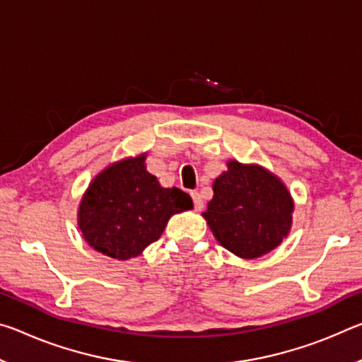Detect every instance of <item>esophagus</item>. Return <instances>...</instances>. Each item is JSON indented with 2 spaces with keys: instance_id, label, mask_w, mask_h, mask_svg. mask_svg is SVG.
Returning a JSON list of instances; mask_svg holds the SVG:
<instances>
[{
  "instance_id": "obj_1",
  "label": "esophagus",
  "mask_w": 362,
  "mask_h": 362,
  "mask_svg": "<svg viewBox=\"0 0 362 362\" xmlns=\"http://www.w3.org/2000/svg\"><path fill=\"white\" fill-rule=\"evenodd\" d=\"M192 199H193V206H194L196 211L203 209L204 203H203V198H201V194L198 192H192Z\"/></svg>"
}]
</instances>
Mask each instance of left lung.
<instances>
[{"label": "left lung", "instance_id": "8db88e82", "mask_svg": "<svg viewBox=\"0 0 362 362\" xmlns=\"http://www.w3.org/2000/svg\"><path fill=\"white\" fill-rule=\"evenodd\" d=\"M292 211L289 192L273 174L230 161L228 170L214 182V198L203 216L225 249L255 259L287 236Z\"/></svg>", "mask_w": 362, "mask_h": 362}]
</instances>
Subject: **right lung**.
Listing matches in <instances>:
<instances>
[{"label": "right lung", "mask_w": 362, "mask_h": 362, "mask_svg": "<svg viewBox=\"0 0 362 362\" xmlns=\"http://www.w3.org/2000/svg\"><path fill=\"white\" fill-rule=\"evenodd\" d=\"M145 155L116 163L90 183L79 206V228L89 246L127 260L161 238L174 214L193 207L180 188H163L146 173Z\"/></svg>", "instance_id": "add662e5"}]
</instances>
